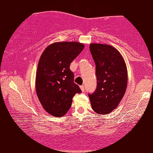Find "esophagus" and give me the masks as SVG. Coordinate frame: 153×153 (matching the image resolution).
<instances>
[{"mask_svg": "<svg viewBox=\"0 0 153 153\" xmlns=\"http://www.w3.org/2000/svg\"><path fill=\"white\" fill-rule=\"evenodd\" d=\"M80 89H81V91H82V92H84V91H85V87H84V85H82V86H80Z\"/></svg>", "mask_w": 153, "mask_h": 153, "instance_id": "34e87169", "label": "esophagus"}]
</instances>
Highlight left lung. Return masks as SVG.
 <instances>
[{"instance_id": "left-lung-1", "label": "left lung", "mask_w": 153, "mask_h": 153, "mask_svg": "<svg viewBox=\"0 0 153 153\" xmlns=\"http://www.w3.org/2000/svg\"><path fill=\"white\" fill-rule=\"evenodd\" d=\"M90 51L96 65L97 86L89 94L92 109L108 114L118 106L127 86V69L119 51L113 46L91 43Z\"/></svg>"}]
</instances>
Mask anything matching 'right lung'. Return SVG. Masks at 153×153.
Instances as JSON below:
<instances>
[{
	"label": "right lung",
	"mask_w": 153,
	"mask_h": 153,
	"mask_svg": "<svg viewBox=\"0 0 153 153\" xmlns=\"http://www.w3.org/2000/svg\"><path fill=\"white\" fill-rule=\"evenodd\" d=\"M84 48L83 43L76 42H56L48 45L41 55L36 74V93L43 109L52 116H64L75 94L82 92L74 82V73L69 67Z\"/></svg>",
	"instance_id": "add662e5"
}]
</instances>
